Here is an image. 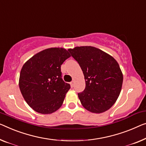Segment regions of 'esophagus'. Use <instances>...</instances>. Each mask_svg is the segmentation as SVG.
<instances>
[{"label":"esophagus","instance_id":"esophagus-1","mask_svg":"<svg viewBox=\"0 0 146 146\" xmlns=\"http://www.w3.org/2000/svg\"><path fill=\"white\" fill-rule=\"evenodd\" d=\"M69 84H70V85H71V87H73V86H74V82L73 81H71Z\"/></svg>","mask_w":146,"mask_h":146}]
</instances>
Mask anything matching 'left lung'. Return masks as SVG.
Instances as JSON below:
<instances>
[{"instance_id":"1","label":"left lung","mask_w":146,"mask_h":146,"mask_svg":"<svg viewBox=\"0 0 146 146\" xmlns=\"http://www.w3.org/2000/svg\"><path fill=\"white\" fill-rule=\"evenodd\" d=\"M68 51L84 76L85 88L78 93L82 106L95 113L108 110L118 98L123 84V76L118 63L93 46H77Z\"/></svg>"}]
</instances>
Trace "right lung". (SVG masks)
Instances as JSON below:
<instances>
[{
    "label": "right lung",
    "mask_w": 146,
    "mask_h": 146,
    "mask_svg": "<svg viewBox=\"0 0 146 146\" xmlns=\"http://www.w3.org/2000/svg\"><path fill=\"white\" fill-rule=\"evenodd\" d=\"M70 56L66 49L50 48L36 54L23 66L19 89L35 111L50 114L62 106L71 86L62 79L61 65Z\"/></svg>",
    "instance_id": "1"
}]
</instances>
